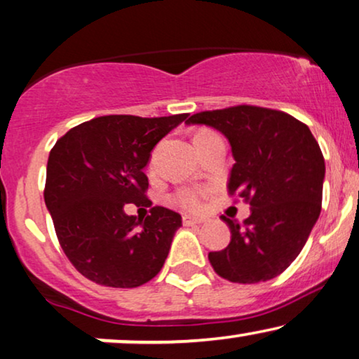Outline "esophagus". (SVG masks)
<instances>
[{"instance_id": "esophagus-1", "label": "esophagus", "mask_w": 359, "mask_h": 359, "mask_svg": "<svg viewBox=\"0 0 359 359\" xmlns=\"http://www.w3.org/2000/svg\"><path fill=\"white\" fill-rule=\"evenodd\" d=\"M201 219L199 217H193V216H188V214H184L183 216V224L184 226H196V224H201Z\"/></svg>"}]
</instances>
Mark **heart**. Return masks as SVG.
Instances as JSON below:
<instances>
[{
  "instance_id": "b5f03b06",
  "label": "heart",
  "mask_w": 359,
  "mask_h": 359,
  "mask_svg": "<svg viewBox=\"0 0 359 359\" xmlns=\"http://www.w3.org/2000/svg\"><path fill=\"white\" fill-rule=\"evenodd\" d=\"M151 166V163H150ZM204 191L203 189H193V188H183L176 191L173 194V203L178 204V206L189 209V211H198L203 204Z\"/></svg>"
}]
</instances>
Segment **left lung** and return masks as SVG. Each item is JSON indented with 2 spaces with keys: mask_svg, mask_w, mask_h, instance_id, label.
I'll return each mask as SVG.
<instances>
[{
  "mask_svg": "<svg viewBox=\"0 0 359 359\" xmlns=\"http://www.w3.org/2000/svg\"><path fill=\"white\" fill-rule=\"evenodd\" d=\"M229 140L234 156L231 196L250 204L242 224L231 229L226 249L209 252L217 276L236 283H257L280 276L309 239L322 211L325 160L310 128L285 111L236 105L191 115Z\"/></svg>",
  "mask_w": 359,
  "mask_h": 359,
  "instance_id": "obj_1",
  "label": "left lung"
}]
</instances>
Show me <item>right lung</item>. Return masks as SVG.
I'll return each instance as SVG.
<instances>
[{"label": "right lung", "mask_w": 359, "mask_h": 359, "mask_svg": "<svg viewBox=\"0 0 359 359\" xmlns=\"http://www.w3.org/2000/svg\"><path fill=\"white\" fill-rule=\"evenodd\" d=\"M186 117L105 115L77 125L55 142L44 201L64 254L88 280L133 288L161 271L181 216L153 206L150 216L137 219L123 208L148 204L143 168L153 147Z\"/></svg>", "instance_id": "right-lung-1"}]
</instances>
